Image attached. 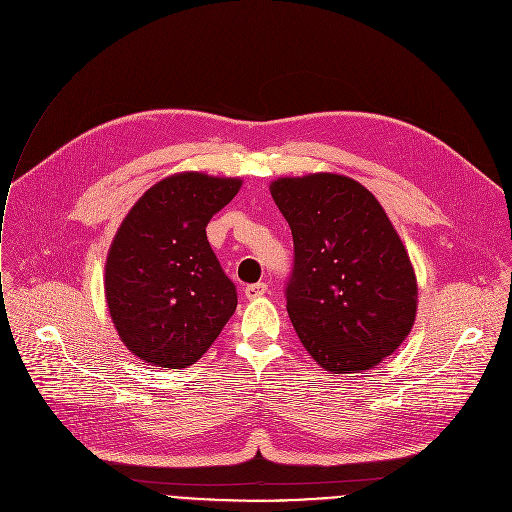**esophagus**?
Masks as SVG:
<instances>
[{"label": "esophagus", "mask_w": 512, "mask_h": 512, "mask_svg": "<svg viewBox=\"0 0 512 512\" xmlns=\"http://www.w3.org/2000/svg\"><path fill=\"white\" fill-rule=\"evenodd\" d=\"M268 290V284L266 282H254V284H248L246 286V290H244V294H246V298H260L264 292Z\"/></svg>", "instance_id": "obj_1"}]
</instances>
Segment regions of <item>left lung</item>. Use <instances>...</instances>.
Here are the masks:
<instances>
[{
	"label": "left lung",
	"instance_id": "obj_1",
	"mask_svg": "<svg viewBox=\"0 0 512 512\" xmlns=\"http://www.w3.org/2000/svg\"><path fill=\"white\" fill-rule=\"evenodd\" d=\"M294 260L284 286L294 331L331 373H361L412 331L418 286L379 201L361 183L317 173L270 185Z\"/></svg>",
	"mask_w": 512,
	"mask_h": 512
}]
</instances>
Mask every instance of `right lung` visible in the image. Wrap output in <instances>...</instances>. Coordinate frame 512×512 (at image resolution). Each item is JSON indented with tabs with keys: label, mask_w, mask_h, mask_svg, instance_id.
Masks as SVG:
<instances>
[{
	"label": "right lung",
	"mask_w": 512,
	"mask_h": 512,
	"mask_svg": "<svg viewBox=\"0 0 512 512\" xmlns=\"http://www.w3.org/2000/svg\"><path fill=\"white\" fill-rule=\"evenodd\" d=\"M242 181L181 173L153 185L121 224L105 292L123 343L139 359L181 369L218 339L238 304L236 284L206 228Z\"/></svg>",
	"instance_id": "right-lung-1"
}]
</instances>
